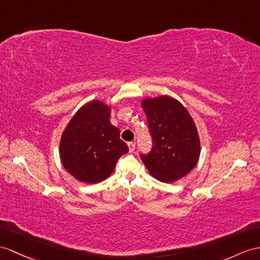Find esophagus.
<instances>
[{
	"mask_svg": "<svg viewBox=\"0 0 260 260\" xmlns=\"http://www.w3.org/2000/svg\"><path fill=\"white\" fill-rule=\"evenodd\" d=\"M128 148H129V152H134L136 150V143L135 142H129Z\"/></svg>",
	"mask_w": 260,
	"mask_h": 260,
	"instance_id": "1",
	"label": "esophagus"
}]
</instances>
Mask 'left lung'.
I'll use <instances>...</instances> for the list:
<instances>
[{"mask_svg": "<svg viewBox=\"0 0 260 260\" xmlns=\"http://www.w3.org/2000/svg\"><path fill=\"white\" fill-rule=\"evenodd\" d=\"M141 106L148 119L153 148L141 160L150 175L161 182H175L195 168L201 141L193 118L179 100L170 96L147 97Z\"/></svg>", "mask_w": 260, "mask_h": 260, "instance_id": "1", "label": "left lung"}]
</instances>
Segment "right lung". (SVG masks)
<instances>
[{
  "mask_svg": "<svg viewBox=\"0 0 260 260\" xmlns=\"http://www.w3.org/2000/svg\"><path fill=\"white\" fill-rule=\"evenodd\" d=\"M111 107L91 100L80 107L61 134L59 155L67 172L94 184L112 174L119 157L129 151L110 122Z\"/></svg>",
  "mask_w": 260,
  "mask_h": 260,
  "instance_id": "obj_1",
  "label": "right lung"
}]
</instances>
